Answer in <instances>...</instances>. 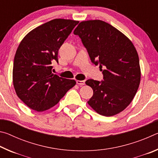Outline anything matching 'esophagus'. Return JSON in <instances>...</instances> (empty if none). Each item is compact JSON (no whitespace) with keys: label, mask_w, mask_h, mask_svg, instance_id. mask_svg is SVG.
Returning a JSON list of instances; mask_svg holds the SVG:
<instances>
[{"label":"esophagus","mask_w":158,"mask_h":158,"mask_svg":"<svg viewBox=\"0 0 158 158\" xmlns=\"http://www.w3.org/2000/svg\"><path fill=\"white\" fill-rule=\"evenodd\" d=\"M77 84L79 85H85V81H79V80H77Z\"/></svg>","instance_id":"34e87169"}]
</instances>
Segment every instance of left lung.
<instances>
[{
    "mask_svg": "<svg viewBox=\"0 0 158 158\" xmlns=\"http://www.w3.org/2000/svg\"><path fill=\"white\" fill-rule=\"evenodd\" d=\"M74 34L81 38L91 62L100 65L103 74L104 81H85L93 90L89 105L105 116L123 111L135 97L141 79L139 60L132 42L101 20L81 21Z\"/></svg>",
    "mask_w": 158,
    "mask_h": 158,
    "instance_id": "left-lung-1",
    "label": "left lung"
}]
</instances>
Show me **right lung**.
Wrapping results in <instances>:
<instances>
[{"label": "right lung", "instance_id": "obj_1", "mask_svg": "<svg viewBox=\"0 0 158 158\" xmlns=\"http://www.w3.org/2000/svg\"><path fill=\"white\" fill-rule=\"evenodd\" d=\"M78 21L55 19L33 29L19 45L13 65L16 93L29 108L43 111L53 107L76 84L53 74L52 63Z\"/></svg>", "mask_w": 158, "mask_h": 158}]
</instances>
